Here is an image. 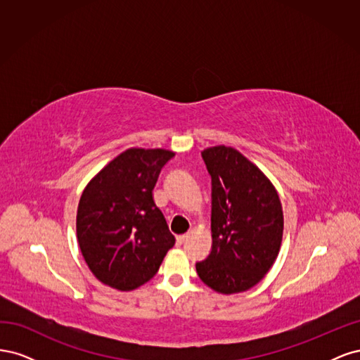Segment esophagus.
I'll use <instances>...</instances> for the list:
<instances>
[{"mask_svg":"<svg viewBox=\"0 0 360 360\" xmlns=\"http://www.w3.org/2000/svg\"><path fill=\"white\" fill-rule=\"evenodd\" d=\"M188 234H181V236H177V243L179 245H181V243H184V242H186L188 240Z\"/></svg>","mask_w":360,"mask_h":360,"instance_id":"esophagus-1","label":"esophagus"}]
</instances>
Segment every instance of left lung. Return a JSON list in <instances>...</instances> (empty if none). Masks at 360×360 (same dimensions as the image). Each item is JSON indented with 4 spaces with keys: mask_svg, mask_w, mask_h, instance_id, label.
<instances>
[{
    "mask_svg": "<svg viewBox=\"0 0 360 360\" xmlns=\"http://www.w3.org/2000/svg\"><path fill=\"white\" fill-rule=\"evenodd\" d=\"M212 177V250L198 261L201 281L217 292L252 288L278 257L284 216L278 193L252 162L231 147L204 150Z\"/></svg>",
    "mask_w": 360,
    "mask_h": 360,
    "instance_id": "obj_1",
    "label": "left lung"
}]
</instances>
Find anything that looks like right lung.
I'll return each instance as SVG.
<instances>
[{"label":"right lung","instance_id":"add662e5","mask_svg":"<svg viewBox=\"0 0 360 360\" xmlns=\"http://www.w3.org/2000/svg\"><path fill=\"white\" fill-rule=\"evenodd\" d=\"M168 150L129 148L86 184L76 214L81 252L94 276L129 291L153 278L176 243L153 201Z\"/></svg>","mask_w":360,"mask_h":360}]
</instances>
